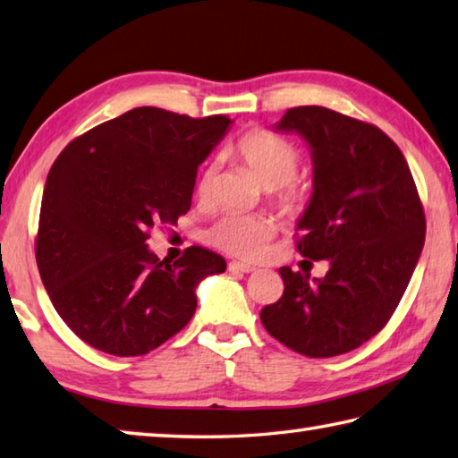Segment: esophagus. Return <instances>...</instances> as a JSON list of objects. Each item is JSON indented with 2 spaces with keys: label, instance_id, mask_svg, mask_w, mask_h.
Returning <instances> with one entry per match:
<instances>
[{
  "label": "esophagus",
  "instance_id": "esophagus-1",
  "mask_svg": "<svg viewBox=\"0 0 458 458\" xmlns=\"http://www.w3.org/2000/svg\"><path fill=\"white\" fill-rule=\"evenodd\" d=\"M228 270L230 272H254L256 268L252 264H246V262H238V260H232V262H228Z\"/></svg>",
  "mask_w": 458,
  "mask_h": 458
}]
</instances>
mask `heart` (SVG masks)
Wrapping results in <instances>:
<instances>
[{
  "instance_id": "1",
  "label": "heart",
  "mask_w": 458,
  "mask_h": 458,
  "mask_svg": "<svg viewBox=\"0 0 458 458\" xmlns=\"http://www.w3.org/2000/svg\"><path fill=\"white\" fill-rule=\"evenodd\" d=\"M230 156L258 180L264 190L274 194L272 202L286 216H298L310 202L312 188L294 176L301 165L298 149L276 134L266 130L248 131L232 148ZM216 194V168L208 165L198 180V200L210 204ZM274 222L266 216L228 214L214 224L208 240L220 250L240 258H256L264 252L274 236Z\"/></svg>"
}]
</instances>
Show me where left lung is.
Returning <instances> with one entry per match:
<instances>
[{
	"mask_svg": "<svg viewBox=\"0 0 458 458\" xmlns=\"http://www.w3.org/2000/svg\"><path fill=\"white\" fill-rule=\"evenodd\" d=\"M276 130L296 131L312 149V198L296 224V248L330 268L310 282L282 266L284 293L260 320L294 352L328 359L390 320L425 246V210L403 152L372 123L298 106Z\"/></svg>",
	"mask_w": 458,
	"mask_h": 458,
	"instance_id": "left-lung-1",
	"label": "left lung"
}]
</instances>
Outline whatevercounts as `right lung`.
<instances>
[{
    "mask_svg": "<svg viewBox=\"0 0 458 458\" xmlns=\"http://www.w3.org/2000/svg\"><path fill=\"white\" fill-rule=\"evenodd\" d=\"M230 123L226 115L134 107L57 156L41 198L36 260L54 309L89 346L148 354L192 318L200 280L226 270L202 246L168 262L146 242L156 224H176L190 210L198 165Z\"/></svg>",
    "mask_w": 458,
    "mask_h": 458,
    "instance_id": "1",
    "label": "right lung"
}]
</instances>
